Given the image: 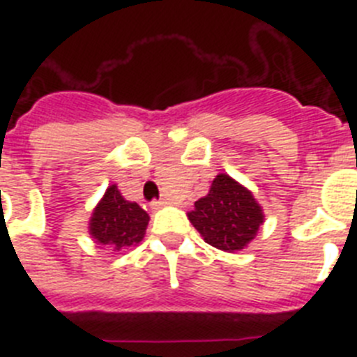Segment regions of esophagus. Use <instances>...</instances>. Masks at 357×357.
<instances>
[{
  "mask_svg": "<svg viewBox=\"0 0 357 357\" xmlns=\"http://www.w3.org/2000/svg\"><path fill=\"white\" fill-rule=\"evenodd\" d=\"M168 204L169 202L166 200V198H162V200H155V202H151V209L159 211V209H162V207L168 206Z\"/></svg>",
  "mask_w": 357,
  "mask_h": 357,
  "instance_id": "esophagus-1",
  "label": "esophagus"
}]
</instances>
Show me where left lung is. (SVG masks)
<instances>
[{
	"label": "left lung",
	"instance_id": "8db88e82",
	"mask_svg": "<svg viewBox=\"0 0 357 357\" xmlns=\"http://www.w3.org/2000/svg\"><path fill=\"white\" fill-rule=\"evenodd\" d=\"M188 218L211 247L239 252L257 236L264 223V211L250 189L227 173H218L209 193L195 202Z\"/></svg>",
	"mask_w": 357,
	"mask_h": 357
}]
</instances>
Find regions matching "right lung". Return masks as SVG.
<instances>
[{
    "instance_id": "right-lung-1",
    "label": "right lung",
    "mask_w": 357,
    "mask_h": 357,
    "mask_svg": "<svg viewBox=\"0 0 357 357\" xmlns=\"http://www.w3.org/2000/svg\"><path fill=\"white\" fill-rule=\"evenodd\" d=\"M148 222L146 211L135 202L125 200L118 185L110 184L93 209L87 230L94 243L119 252L137 247L143 241Z\"/></svg>"
}]
</instances>
